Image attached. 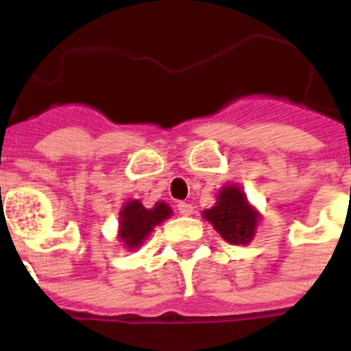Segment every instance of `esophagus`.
I'll use <instances>...</instances> for the list:
<instances>
[{
  "instance_id": "obj_1",
  "label": "esophagus",
  "mask_w": 351,
  "mask_h": 351,
  "mask_svg": "<svg viewBox=\"0 0 351 351\" xmlns=\"http://www.w3.org/2000/svg\"><path fill=\"white\" fill-rule=\"evenodd\" d=\"M178 210L182 214V216H190V214H193V206L188 202H179Z\"/></svg>"
}]
</instances>
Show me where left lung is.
<instances>
[{
	"mask_svg": "<svg viewBox=\"0 0 351 351\" xmlns=\"http://www.w3.org/2000/svg\"><path fill=\"white\" fill-rule=\"evenodd\" d=\"M202 216L230 244H250L262 218L239 184L223 186L216 195V204L202 210Z\"/></svg>",
	"mask_w": 351,
	"mask_h": 351,
	"instance_id": "left-lung-1",
	"label": "left lung"
}]
</instances>
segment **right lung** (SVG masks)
<instances>
[{
    "instance_id": "add662e5",
    "label": "right lung",
    "mask_w": 351,
    "mask_h": 351,
    "mask_svg": "<svg viewBox=\"0 0 351 351\" xmlns=\"http://www.w3.org/2000/svg\"><path fill=\"white\" fill-rule=\"evenodd\" d=\"M172 216V207L165 202H156L154 207L147 209L141 200H128L119 210V228L117 239L128 251L138 250L145 239L151 235L154 226L163 223Z\"/></svg>"
}]
</instances>
